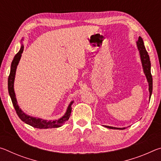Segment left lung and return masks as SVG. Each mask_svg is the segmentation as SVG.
<instances>
[{"label":"left lung","mask_w":161,"mask_h":161,"mask_svg":"<svg viewBox=\"0 0 161 161\" xmlns=\"http://www.w3.org/2000/svg\"><path fill=\"white\" fill-rule=\"evenodd\" d=\"M136 43H137L138 49V50H139V53H140L141 59V62H142V65L143 67L144 73H145L146 78H147V80H148V82L150 98H151L152 91H153V78H152V75H151V61H150L148 54V53H147V51L146 50L145 46H144L142 38H141V37H138V40L136 42ZM106 127L108 128V129H111L121 130V129H126V128H115V127H111V126H106Z\"/></svg>","instance_id":"left-lung-1"}]
</instances>
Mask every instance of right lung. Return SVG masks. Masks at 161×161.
<instances>
[{
	"label": "right lung",
	"instance_id": "right-lung-1",
	"mask_svg": "<svg viewBox=\"0 0 161 161\" xmlns=\"http://www.w3.org/2000/svg\"><path fill=\"white\" fill-rule=\"evenodd\" d=\"M24 47L22 46L20 51L15 54L14 57V59L11 63V68H10V72L8 77V92L10 94V97L11 98L12 103L13 104V107L15 108V110L16 111V114H18L22 121L25 122L27 124H29L34 128H37V129H52V128H58L62 126L65 122H66L68 119H69V116L71 115V111H72V107L71 105L73 103V102H71L69 107L67 108V112L64 114V116H62L61 119L58 120H55V121H46V120L40 119H36L28 116L27 114L22 111L20 108H19L17 101H16L14 89H13V84H14V80H15V71L16 68H17V65L18 64V62L20 61L21 54L23 53Z\"/></svg>",
	"mask_w": 161,
	"mask_h": 161
}]
</instances>
